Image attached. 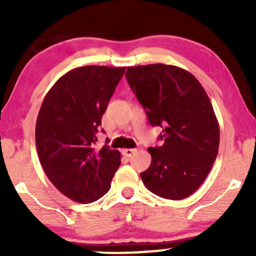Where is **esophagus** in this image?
<instances>
[{
  "instance_id": "34e87169",
  "label": "esophagus",
  "mask_w": 256,
  "mask_h": 256,
  "mask_svg": "<svg viewBox=\"0 0 256 256\" xmlns=\"http://www.w3.org/2000/svg\"><path fill=\"white\" fill-rule=\"evenodd\" d=\"M136 152V149H122V155L126 158H131Z\"/></svg>"
}]
</instances>
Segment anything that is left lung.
Masks as SVG:
<instances>
[{"instance_id": "obj_1", "label": "left lung", "mask_w": 256, "mask_h": 256, "mask_svg": "<svg viewBox=\"0 0 256 256\" xmlns=\"http://www.w3.org/2000/svg\"><path fill=\"white\" fill-rule=\"evenodd\" d=\"M126 79L150 125L162 128L164 144L148 148L152 164L142 182L160 198H188L218 155L219 124L207 92L192 73L172 64L128 67Z\"/></svg>"}]
</instances>
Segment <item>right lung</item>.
Wrapping results in <instances>:
<instances>
[{"label": "right lung", "instance_id": "add662e5", "mask_svg": "<svg viewBox=\"0 0 256 256\" xmlns=\"http://www.w3.org/2000/svg\"><path fill=\"white\" fill-rule=\"evenodd\" d=\"M125 67L84 66L48 91L36 122L40 165L60 192L79 204L101 198L120 166V152L96 148V134Z\"/></svg>", "mask_w": 256, "mask_h": 256}]
</instances>
